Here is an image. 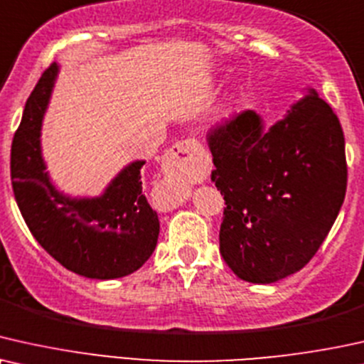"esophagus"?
<instances>
[{
  "label": "esophagus",
  "instance_id": "34e87169",
  "mask_svg": "<svg viewBox=\"0 0 364 364\" xmlns=\"http://www.w3.org/2000/svg\"><path fill=\"white\" fill-rule=\"evenodd\" d=\"M203 148L195 138H188L185 141H178L163 154L161 171L171 181V193L164 200V208L173 210L185 201V181L195 176L201 163Z\"/></svg>",
  "mask_w": 364,
  "mask_h": 364
}]
</instances>
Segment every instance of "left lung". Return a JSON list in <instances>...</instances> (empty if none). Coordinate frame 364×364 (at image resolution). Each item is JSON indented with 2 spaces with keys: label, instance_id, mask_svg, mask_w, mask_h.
<instances>
[{
  "label": "left lung",
  "instance_id": "1",
  "mask_svg": "<svg viewBox=\"0 0 364 364\" xmlns=\"http://www.w3.org/2000/svg\"><path fill=\"white\" fill-rule=\"evenodd\" d=\"M208 144L226 205L220 253L232 273L269 284L308 264L346 193L345 136L331 106L309 88L269 129L248 109Z\"/></svg>",
  "mask_w": 364,
  "mask_h": 364
}]
</instances>
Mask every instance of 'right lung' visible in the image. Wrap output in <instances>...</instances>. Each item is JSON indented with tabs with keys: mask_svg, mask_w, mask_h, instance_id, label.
I'll return each mask as SVG.
<instances>
[{
	"mask_svg": "<svg viewBox=\"0 0 364 364\" xmlns=\"http://www.w3.org/2000/svg\"><path fill=\"white\" fill-rule=\"evenodd\" d=\"M58 73L56 63L43 73L14 133V200L31 235L66 269L91 279L123 278L141 268L158 243V215L141 186L144 161L124 166L95 198H73L53 185L41 153V126Z\"/></svg>",
	"mask_w": 364,
	"mask_h": 364,
	"instance_id": "add662e5",
	"label": "right lung"
}]
</instances>
